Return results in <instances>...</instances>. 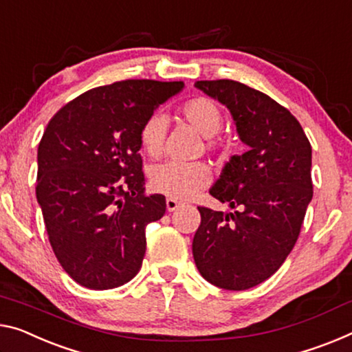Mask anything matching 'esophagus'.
Returning <instances> with one entry per match:
<instances>
[{
	"label": "esophagus",
	"mask_w": 352,
	"mask_h": 352,
	"mask_svg": "<svg viewBox=\"0 0 352 352\" xmlns=\"http://www.w3.org/2000/svg\"><path fill=\"white\" fill-rule=\"evenodd\" d=\"M179 206H181V203L177 201V199L166 198V209H168V210H176Z\"/></svg>",
	"instance_id": "1"
}]
</instances>
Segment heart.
Returning a JSON list of instances; mask_svg holds the SVG:
<instances>
[{
	"instance_id": "heart-1",
	"label": "heart",
	"mask_w": 352,
	"mask_h": 352,
	"mask_svg": "<svg viewBox=\"0 0 352 352\" xmlns=\"http://www.w3.org/2000/svg\"><path fill=\"white\" fill-rule=\"evenodd\" d=\"M181 113L199 135L206 137V153L217 154L226 159L230 154V143L219 137L223 127V110L217 102L209 97H193L181 107ZM166 120L162 115H151L140 129V144L149 157L159 159L165 148ZM212 179L210 168L203 162L195 164H166L155 165L149 170V186L155 193L165 195L173 199H187L199 188L206 187Z\"/></svg>"
}]
</instances>
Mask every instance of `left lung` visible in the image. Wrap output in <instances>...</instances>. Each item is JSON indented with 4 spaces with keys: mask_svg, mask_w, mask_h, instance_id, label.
Segmentation results:
<instances>
[{
    "mask_svg": "<svg viewBox=\"0 0 352 352\" xmlns=\"http://www.w3.org/2000/svg\"><path fill=\"white\" fill-rule=\"evenodd\" d=\"M195 86L226 105L248 146L210 188L234 212L198 206L195 264L219 288L248 289L277 272L300 234L313 197L311 144L288 108L261 91L225 78Z\"/></svg>",
    "mask_w": 352,
    "mask_h": 352,
    "instance_id": "left-lung-1",
    "label": "left lung"
}]
</instances>
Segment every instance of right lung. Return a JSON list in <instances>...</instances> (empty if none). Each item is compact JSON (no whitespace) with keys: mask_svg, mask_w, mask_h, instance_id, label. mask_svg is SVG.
Instances as JSON below:
<instances>
[{"mask_svg":"<svg viewBox=\"0 0 352 352\" xmlns=\"http://www.w3.org/2000/svg\"><path fill=\"white\" fill-rule=\"evenodd\" d=\"M182 82L122 80L59 108L37 149L36 197L59 264L78 285L110 289L138 274L146 225L165 197H144L140 129Z\"/></svg>","mask_w":352,"mask_h":352,"instance_id":"obj_1","label":"right lung"}]
</instances>
